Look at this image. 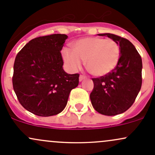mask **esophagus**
Segmentation results:
<instances>
[{
	"instance_id": "obj_1",
	"label": "esophagus",
	"mask_w": 155,
	"mask_h": 155,
	"mask_svg": "<svg viewBox=\"0 0 155 155\" xmlns=\"http://www.w3.org/2000/svg\"><path fill=\"white\" fill-rule=\"evenodd\" d=\"M86 76L81 74V75H80V77H79V81H84V79H86Z\"/></svg>"
}]
</instances>
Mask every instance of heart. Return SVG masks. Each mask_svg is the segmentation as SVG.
Here are the masks:
<instances>
[{
  "label": "heart",
  "instance_id": "b5f03b06",
  "mask_svg": "<svg viewBox=\"0 0 155 155\" xmlns=\"http://www.w3.org/2000/svg\"><path fill=\"white\" fill-rule=\"evenodd\" d=\"M73 50L63 51L65 64L71 71H77L82 61L94 76L101 77L110 73L117 65L120 56L119 44L112 39L102 38H85L72 44Z\"/></svg>",
  "mask_w": 155,
  "mask_h": 155
}]
</instances>
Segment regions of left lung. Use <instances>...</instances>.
Segmentation results:
<instances>
[{
    "label": "left lung",
    "mask_w": 155,
    "mask_h": 155,
    "mask_svg": "<svg viewBox=\"0 0 155 155\" xmlns=\"http://www.w3.org/2000/svg\"><path fill=\"white\" fill-rule=\"evenodd\" d=\"M107 36L119 44L120 56L110 73L92 78L94 89L90 94L92 106L97 112L113 116L126 111L134 104L142 85V59L129 40L110 33Z\"/></svg>",
    "instance_id": "8db88e82"
}]
</instances>
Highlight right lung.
Wrapping results in <instances>:
<instances>
[{
  "label": "right lung",
  "instance_id": "obj_1",
  "mask_svg": "<svg viewBox=\"0 0 155 155\" xmlns=\"http://www.w3.org/2000/svg\"><path fill=\"white\" fill-rule=\"evenodd\" d=\"M67 38L64 34L34 38L16 55L13 89L23 107L38 116L61 112L79 84V74H67L63 69L61 51Z\"/></svg>",
  "mask_w": 155,
  "mask_h": 155
}]
</instances>
